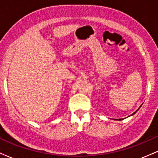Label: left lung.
Listing matches in <instances>:
<instances>
[{
	"label": "left lung",
	"instance_id": "left-lung-1",
	"mask_svg": "<svg viewBox=\"0 0 158 158\" xmlns=\"http://www.w3.org/2000/svg\"><path fill=\"white\" fill-rule=\"evenodd\" d=\"M141 106H142V105H141V106L139 107V108H138V109H137V110H136V111H135V112H134V113H133V114H131V115H129V116H128V117H130V116H133V115H134V114H135L136 113V112H137V110H138L139 109V108H140V107H141ZM123 119H124V118H123V119H115V120H119V121H121V120H123Z\"/></svg>",
	"mask_w": 158,
	"mask_h": 158
}]
</instances>
